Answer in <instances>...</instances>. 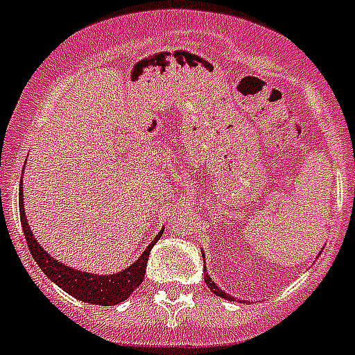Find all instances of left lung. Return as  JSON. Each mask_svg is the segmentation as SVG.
Segmentation results:
<instances>
[{"label":"left lung","instance_id":"8db88e82","mask_svg":"<svg viewBox=\"0 0 355 355\" xmlns=\"http://www.w3.org/2000/svg\"><path fill=\"white\" fill-rule=\"evenodd\" d=\"M204 279H205V285H207V287L211 288V293H214V294H216V296H222V297H225V300H231V302H233V300H234L233 296H229V294L222 293V288L214 285V282H213V279H211V276H207V270H204Z\"/></svg>","mask_w":355,"mask_h":355}]
</instances>
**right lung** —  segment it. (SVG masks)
<instances>
[{
    "mask_svg": "<svg viewBox=\"0 0 355 355\" xmlns=\"http://www.w3.org/2000/svg\"><path fill=\"white\" fill-rule=\"evenodd\" d=\"M19 214L21 227H23V233H25L26 243H28V249H31L34 260L40 265V269L52 279L53 284L59 285L64 293L71 294V296L81 300V302L95 303V305L112 306L130 297V294L142 284L146 272V263H148V256H150V251L153 249L155 243L159 242L160 238V234H157L153 242L146 247V251L142 252L141 258L135 263L130 265V267H126L122 272L108 274V276L90 274L71 269V267L62 265L59 260H53V256H50L41 247V243H37L35 236L32 234L31 227H28V223H26L25 204H23V189H21Z\"/></svg>",
    "mask_w": 355,
    "mask_h": 355,
    "instance_id": "right-lung-1",
    "label": "right lung"
}]
</instances>
